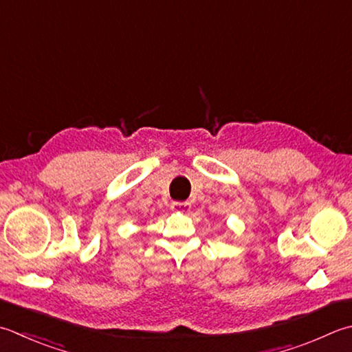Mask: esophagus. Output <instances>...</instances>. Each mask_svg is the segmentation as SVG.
<instances>
[{"label":"esophagus","mask_w":352,"mask_h":352,"mask_svg":"<svg viewBox=\"0 0 352 352\" xmlns=\"http://www.w3.org/2000/svg\"><path fill=\"white\" fill-rule=\"evenodd\" d=\"M170 209L174 212H189L190 204L189 203H182V201H174L170 206Z\"/></svg>","instance_id":"1"}]
</instances>
